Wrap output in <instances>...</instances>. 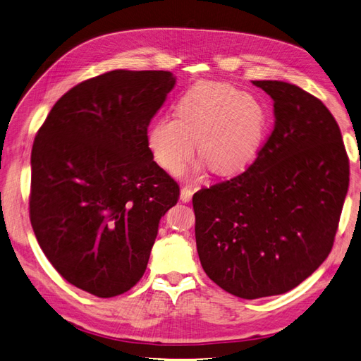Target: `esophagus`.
Segmentation results:
<instances>
[{"label": "esophagus", "mask_w": 361, "mask_h": 361, "mask_svg": "<svg viewBox=\"0 0 361 361\" xmlns=\"http://www.w3.org/2000/svg\"><path fill=\"white\" fill-rule=\"evenodd\" d=\"M192 197H193V189H192V187H187V185L183 187L180 199H181L183 202H190Z\"/></svg>", "instance_id": "34e87169"}]
</instances>
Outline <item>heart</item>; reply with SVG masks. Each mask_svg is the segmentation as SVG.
Instances as JSON below:
<instances>
[{
	"label": "heart",
	"instance_id": "b5f03b06",
	"mask_svg": "<svg viewBox=\"0 0 361 361\" xmlns=\"http://www.w3.org/2000/svg\"><path fill=\"white\" fill-rule=\"evenodd\" d=\"M269 116L252 96L226 82H197L176 104V118L156 119L147 131L152 158L177 176L197 156L214 174L227 176L252 161L267 134Z\"/></svg>",
	"mask_w": 361,
	"mask_h": 361
}]
</instances>
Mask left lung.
<instances>
[{"mask_svg": "<svg viewBox=\"0 0 361 361\" xmlns=\"http://www.w3.org/2000/svg\"><path fill=\"white\" fill-rule=\"evenodd\" d=\"M274 102V130L242 174L193 195L203 270L243 298L285 293L332 250L350 162L329 109L283 81H252Z\"/></svg>", "mask_w": 361, "mask_h": 361, "instance_id": "8db88e82", "label": "left lung"}]
</instances>
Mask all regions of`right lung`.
<instances>
[{"label": "right lung", "mask_w": 361, "mask_h": 361, "mask_svg": "<svg viewBox=\"0 0 361 361\" xmlns=\"http://www.w3.org/2000/svg\"><path fill=\"white\" fill-rule=\"evenodd\" d=\"M176 76L111 71L71 88L38 130L29 215L59 274L99 298L143 277L161 218L180 187L156 164L147 127Z\"/></svg>", "instance_id": "obj_1"}]
</instances>
